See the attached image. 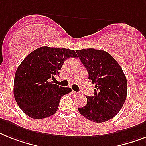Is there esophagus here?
Instances as JSON below:
<instances>
[{
    "label": "esophagus",
    "mask_w": 146,
    "mask_h": 146,
    "mask_svg": "<svg viewBox=\"0 0 146 146\" xmlns=\"http://www.w3.org/2000/svg\"><path fill=\"white\" fill-rule=\"evenodd\" d=\"M72 94H73L74 96H78V95H79V92H75V91H72Z\"/></svg>",
    "instance_id": "esophagus-1"
}]
</instances>
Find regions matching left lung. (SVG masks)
Returning a JSON list of instances; mask_svg holds the SVG:
<instances>
[{"label": "left lung", "mask_w": 146, "mask_h": 146, "mask_svg": "<svg viewBox=\"0 0 146 146\" xmlns=\"http://www.w3.org/2000/svg\"><path fill=\"white\" fill-rule=\"evenodd\" d=\"M95 84L93 96L78 110L94 122L101 123L113 118L120 111L127 97V79L116 60L104 50L94 48L76 50Z\"/></svg>", "instance_id": "left-lung-1"}]
</instances>
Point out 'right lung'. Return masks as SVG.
Returning a JSON list of instances; mask_svg holds the SVG:
<instances>
[{
	"label": "right lung",
	"mask_w": 146,
	"mask_h": 146,
	"mask_svg": "<svg viewBox=\"0 0 146 146\" xmlns=\"http://www.w3.org/2000/svg\"><path fill=\"white\" fill-rule=\"evenodd\" d=\"M78 57L73 50L41 47L29 54L17 68L14 79V97L24 113L34 119L54 115L61 98L72 92L49 82L59 75L66 59Z\"/></svg>",
	"instance_id": "1"
}]
</instances>
